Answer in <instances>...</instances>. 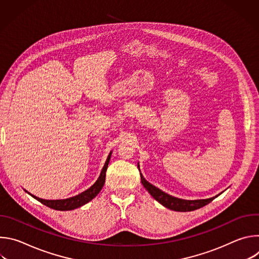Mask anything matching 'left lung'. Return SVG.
<instances>
[{"mask_svg": "<svg viewBox=\"0 0 259 259\" xmlns=\"http://www.w3.org/2000/svg\"><path fill=\"white\" fill-rule=\"evenodd\" d=\"M138 166V170L139 169V164ZM140 178H141V183L142 186L144 187V189L151 194V196L158 201L160 204H162L164 207L170 209V210H174V211H179V212H189V211H194L197 210L201 207H204L205 205L209 204L211 201H213L215 198H217L219 195L209 198V199H202V200H183V199H179V198H175L169 194H166L165 192L161 191L160 189H158L157 187L153 186L152 183H150L147 180H145V178L143 177V175L140 172Z\"/></svg>", "mask_w": 259, "mask_h": 259, "instance_id": "1", "label": "left lung"}]
</instances>
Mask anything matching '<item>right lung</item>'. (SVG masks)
Segmentation results:
<instances>
[{
    "label": "right lung",
    "instance_id": "obj_1",
    "mask_svg": "<svg viewBox=\"0 0 259 259\" xmlns=\"http://www.w3.org/2000/svg\"><path fill=\"white\" fill-rule=\"evenodd\" d=\"M112 153L113 152H110L108 154L107 159L104 163V166L102 167V170L100 172V175H99L98 179L94 182L93 186H91L88 190L84 191L83 193H81V194H79L75 197H70V198L63 199V200H45V199H41V198H38V197L31 195L27 191H25V192L28 195H30L32 198H34L35 200H38L39 202H41L42 204H44L45 206H47L49 208H52V209H55V210H60V211H68V210L77 209V208L87 204L88 202H90L101 191L103 184L105 182V172H106L110 157H112Z\"/></svg>",
    "mask_w": 259,
    "mask_h": 259
}]
</instances>
